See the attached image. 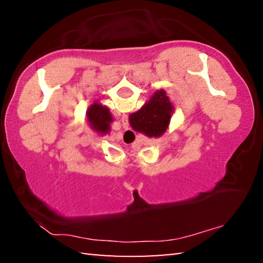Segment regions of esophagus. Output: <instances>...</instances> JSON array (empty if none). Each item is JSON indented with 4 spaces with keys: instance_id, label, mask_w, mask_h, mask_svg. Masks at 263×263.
I'll return each mask as SVG.
<instances>
[{
    "instance_id": "esophagus-1",
    "label": "esophagus",
    "mask_w": 263,
    "mask_h": 263,
    "mask_svg": "<svg viewBox=\"0 0 263 263\" xmlns=\"http://www.w3.org/2000/svg\"><path fill=\"white\" fill-rule=\"evenodd\" d=\"M122 123H123V127L124 128H128V117L126 115L122 116Z\"/></svg>"
}]
</instances>
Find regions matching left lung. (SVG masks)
Masks as SVG:
<instances>
[{"label": "left lung", "mask_w": 263, "mask_h": 263, "mask_svg": "<svg viewBox=\"0 0 263 263\" xmlns=\"http://www.w3.org/2000/svg\"><path fill=\"white\" fill-rule=\"evenodd\" d=\"M88 121L90 123L95 131L100 133H106L110 130V123L112 122V117L109 112V109L102 106L99 102L89 106L87 111Z\"/></svg>", "instance_id": "obj_1"}]
</instances>
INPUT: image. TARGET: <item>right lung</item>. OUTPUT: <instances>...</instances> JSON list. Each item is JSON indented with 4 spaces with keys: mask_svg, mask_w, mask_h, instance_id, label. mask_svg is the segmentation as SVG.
<instances>
[{
    "mask_svg": "<svg viewBox=\"0 0 263 263\" xmlns=\"http://www.w3.org/2000/svg\"><path fill=\"white\" fill-rule=\"evenodd\" d=\"M173 105L164 90H158L137 112L130 115L133 130L148 137H160L166 132L171 122Z\"/></svg>",
    "mask_w": 263,
    "mask_h": 263,
    "instance_id": "1",
    "label": "right lung"
}]
</instances>
